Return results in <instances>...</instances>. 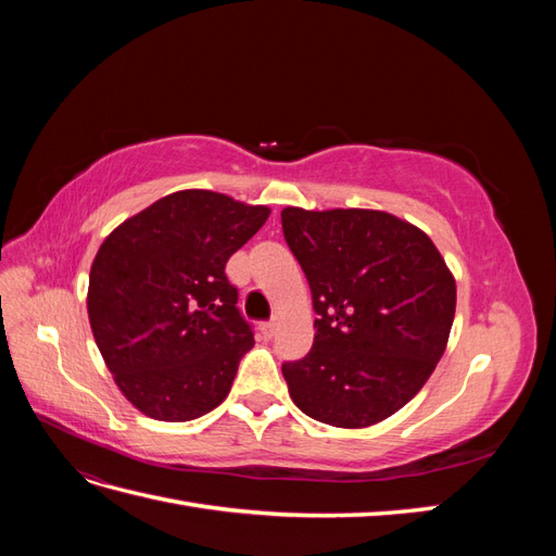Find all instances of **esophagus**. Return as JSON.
<instances>
[{"instance_id":"obj_1","label":"esophagus","mask_w":556,"mask_h":556,"mask_svg":"<svg viewBox=\"0 0 556 556\" xmlns=\"http://www.w3.org/2000/svg\"><path fill=\"white\" fill-rule=\"evenodd\" d=\"M260 329H262V336H264V339H271V336L276 333V323H274V319H271V323H262V325H260Z\"/></svg>"}]
</instances>
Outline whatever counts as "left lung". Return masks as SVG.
Here are the masks:
<instances>
[{
  "label": "left lung",
  "instance_id": "1",
  "mask_svg": "<svg viewBox=\"0 0 556 556\" xmlns=\"http://www.w3.org/2000/svg\"><path fill=\"white\" fill-rule=\"evenodd\" d=\"M311 285L315 341L282 364L296 408L331 427L382 422L443 357L457 285L439 248L396 215L366 208L280 213Z\"/></svg>",
  "mask_w": 556,
  "mask_h": 556
}]
</instances>
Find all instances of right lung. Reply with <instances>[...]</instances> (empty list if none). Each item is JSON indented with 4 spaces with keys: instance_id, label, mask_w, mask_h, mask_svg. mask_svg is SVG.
Here are the masks:
<instances>
[{
    "instance_id": "right-lung-1",
    "label": "right lung",
    "mask_w": 556,
    "mask_h": 556,
    "mask_svg": "<svg viewBox=\"0 0 556 556\" xmlns=\"http://www.w3.org/2000/svg\"><path fill=\"white\" fill-rule=\"evenodd\" d=\"M268 213L211 190H180L129 217L99 248L90 327L121 392L143 415L188 422L229 394L255 333L225 266Z\"/></svg>"
}]
</instances>
